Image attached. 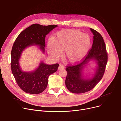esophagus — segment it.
Instances as JSON below:
<instances>
[{"label":"esophagus","mask_w":121,"mask_h":121,"mask_svg":"<svg viewBox=\"0 0 121 121\" xmlns=\"http://www.w3.org/2000/svg\"><path fill=\"white\" fill-rule=\"evenodd\" d=\"M64 68H65V66H64V65H60L59 66L58 68V69L59 70V69H64Z\"/></svg>","instance_id":"1"}]
</instances>
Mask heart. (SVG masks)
Masks as SVG:
<instances>
[{"mask_svg":"<svg viewBox=\"0 0 121 121\" xmlns=\"http://www.w3.org/2000/svg\"><path fill=\"white\" fill-rule=\"evenodd\" d=\"M91 46L90 35L75 30H64L57 32L52 40L47 43L49 54L54 58L60 56L61 51L64 56L71 64L83 60L89 52Z\"/></svg>","mask_w":121,"mask_h":121,"instance_id":"obj_1","label":"heart"}]
</instances>
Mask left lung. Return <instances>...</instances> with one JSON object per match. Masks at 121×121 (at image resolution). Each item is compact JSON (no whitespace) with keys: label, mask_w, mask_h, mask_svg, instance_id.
Wrapping results in <instances>:
<instances>
[{"label":"left lung","mask_w":121,"mask_h":121,"mask_svg":"<svg viewBox=\"0 0 121 121\" xmlns=\"http://www.w3.org/2000/svg\"><path fill=\"white\" fill-rule=\"evenodd\" d=\"M90 30L93 35L91 49L83 62L75 66L67 67L66 69V87L74 93H85L94 88L102 79L108 62V54L103 37L96 30L91 28ZM91 60L96 64L94 73L91 76H85L84 69Z\"/></svg>","instance_id":"left-lung-1"}]
</instances>
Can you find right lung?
I'll return each instance as SVG.
<instances>
[{
    "label": "right lung",
    "instance_id": "1",
    "mask_svg": "<svg viewBox=\"0 0 121 121\" xmlns=\"http://www.w3.org/2000/svg\"><path fill=\"white\" fill-rule=\"evenodd\" d=\"M57 26L33 24L21 32L13 45L11 52L12 72L18 86L26 93L36 94L42 92L47 86L49 76L57 71L59 64L48 65L41 60L34 70L23 71L19 63L22 53L26 48L33 46H37L45 53L46 36Z\"/></svg>",
    "mask_w": 121,
    "mask_h": 121
}]
</instances>
